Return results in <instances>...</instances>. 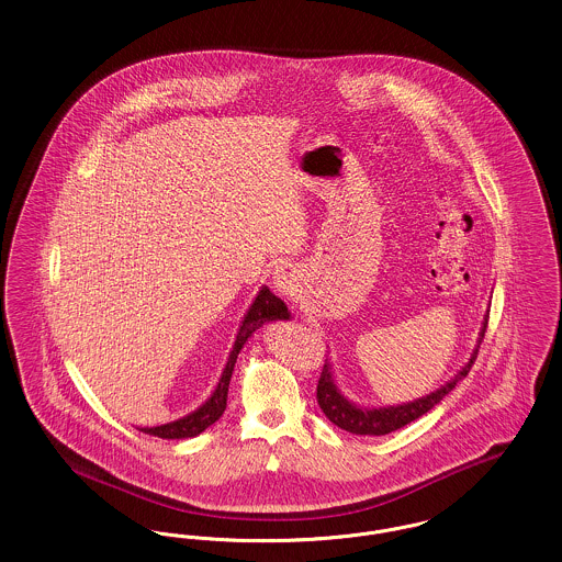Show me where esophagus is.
I'll use <instances>...</instances> for the list:
<instances>
[{"label": "esophagus", "instance_id": "obj_1", "mask_svg": "<svg viewBox=\"0 0 562 562\" xmlns=\"http://www.w3.org/2000/svg\"><path fill=\"white\" fill-rule=\"evenodd\" d=\"M273 284L280 293L289 294L293 293L294 286H296V273L291 266H282V268L276 269L273 273Z\"/></svg>", "mask_w": 562, "mask_h": 562}]
</instances>
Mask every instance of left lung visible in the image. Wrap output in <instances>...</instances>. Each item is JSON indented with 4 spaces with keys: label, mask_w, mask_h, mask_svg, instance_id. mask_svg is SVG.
<instances>
[{
    "label": "left lung",
    "mask_w": 562,
    "mask_h": 562,
    "mask_svg": "<svg viewBox=\"0 0 562 562\" xmlns=\"http://www.w3.org/2000/svg\"><path fill=\"white\" fill-rule=\"evenodd\" d=\"M488 318V316H486ZM486 318L482 322L481 335H479V346L474 349V353L470 356L468 364L454 374L451 381H447L445 385H440L436 392H431L428 396H422L417 401L404 402L398 406H383V408H364V406H358L353 402H349L337 387L335 383V376L330 371V364L326 362L324 369H322L321 379H318V392H316V398L321 404L322 413L337 426V428L346 429L351 434H360V436H383V434H390L394 429H401L419 419L422 415H426L429 408H434L438 402L442 401L454 385L470 373L474 360H476V353L481 348V341L484 339V333H486Z\"/></svg>",
    "instance_id": "1"
}]
</instances>
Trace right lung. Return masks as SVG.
<instances>
[{"mask_svg":"<svg viewBox=\"0 0 562 562\" xmlns=\"http://www.w3.org/2000/svg\"><path fill=\"white\" fill-rule=\"evenodd\" d=\"M291 318V312L286 307V303L282 299H278L276 294L269 291L268 286H263L259 294L255 296L252 305L248 307L246 316L240 324V330L236 335V341H234V348L229 351V358H227V364L221 373V379L214 387L211 398L204 402L202 406H198L193 413H189L186 417L177 419V422H170V424H164V426H156V428H138L149 436H158V438H166V440H181V438H193L198 434H202L204 429L211 428L214 422L223 415L225 406H227V390H229V381H232V373H234V367H236V360H238V353L244 348V344L248 341V337L259 328L263 326L266 322L271 321H289Z\"/></svg>","mask_w":562,"mask_h":562,"instance_id":"add662e5","label":"right lung"}]
</instances>
